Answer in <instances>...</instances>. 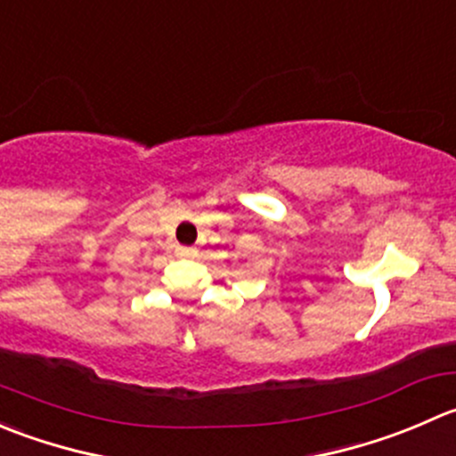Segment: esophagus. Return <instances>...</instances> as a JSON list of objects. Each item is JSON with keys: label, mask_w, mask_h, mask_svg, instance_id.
Instances as JSON below:
<instances>
[{"label": "esophagus", "mask_w": 456, "mask_h": 456, "mask_svg": "<svg viewBox=\"0 0 456 456\" xmlns=\"http://www.w3.org/2000/svg\"><path fill=\"white\" fill-rule=\"evenodd\" d=\"M193 254H196L193 247H175V256H180V258H191Z\"/></svg>", "instance_id": "34e87169"}]
</instances>
